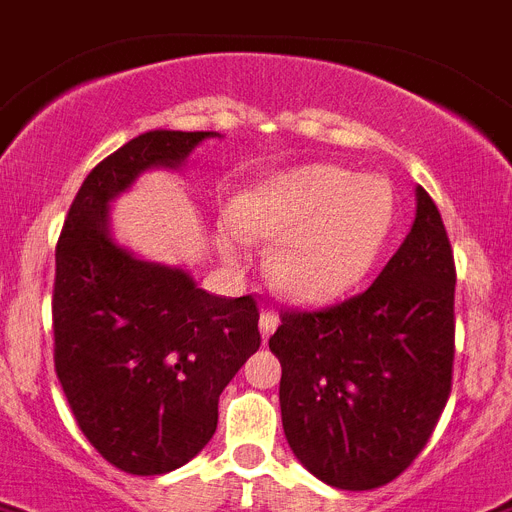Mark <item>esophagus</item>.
I'll return each instance as SVG.
<instances>
[{"instance_id": "1", "label": "esophagus", "mask_w": 512, "mask_h": 512, "mask_svg": "<svg viewBox=\"0 0 512 512\" xmlns=\"http://www.w3.org/2000/svg\"><path fill=\"white\" fill-rule=\"evenodd\" d=\"M277 324H280V316L274 314V311H261V319H259V327H261V337L264 340H269V335H272L274 329H277Z\"/></svg>"}]
</instances>
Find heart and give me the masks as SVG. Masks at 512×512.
<instances>
[{"label":"heart","instance_id":"1","mask_svg":"<svg viewBox=\"0 0 512 512\" xmlns=\"http://www.w3.org/2000/svg\"><path fill=\"white\" fill-rule=\"evenodd\" d=\"M230 222L243 238L274 243L266 272L285 298L322 306L374 269L395 225V190L382 175L306 164L238 193ZM222 248L238 251L230 230Z\"/></svg>","mask_w":512,"mask_h":512}]
</instances>
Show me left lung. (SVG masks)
Instances as JSON below:
<instances>
[{
    "mask_svg": "<svg viewBox=\"0 0 512 512\" xmlns=\"http://www.w3.org/2000/svg\"><path fill=\"white\" fill-rule=\"evenodd\" d=\"M269 348L282 363L295 458L350 492L398 479L453 387L455 261L432 196L418 185L411 232L371 287L337 306L285 311Z\"/></svg>",
    "mask_w": 512,
    "mask_h": 512,
    "instance_id": "1",
    "label": "left lung"
}]
</instances>
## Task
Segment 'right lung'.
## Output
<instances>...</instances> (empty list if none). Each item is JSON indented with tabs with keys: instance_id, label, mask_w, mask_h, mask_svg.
I'll return each instance as SVG.
<instances>
[{
	"instance_id": "obj_1",
	"label": "right lung",
	"mask_w": 512,
	"mask_h": 512,
	"mask_svg": "<svg viewBox=\"0 0 512 512\" xmlns=\"http://www.w3.org/2000/svg\"><path fill=\"white\" fill-rule=\"evenodd\" d=\"M219 133L149 130L80 185L57 243L54 369L80 432L114 468L159 476L206 447L219 395L261 345L253 295L219 298L180 266L138 259L109 206L146 170H180Z\"/></svg>"
}]
</instances>
